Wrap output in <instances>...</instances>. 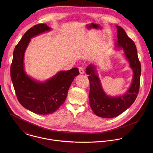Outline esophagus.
Masks as SVG:
<instances>
[{"label":"esophagus","instance_id":"esophagus-1","mask_svg":"<svg viewBox=\"0 0 153 153\" xmlns=\"http://www.w3.org/2000/svg\"><path fill=\"white\" fill-rule=\"evenodd\" d=\"M79 73H80L81 74H84L85 73L84 69L82 66L79 67Z\"/></svg>","mask_w":153,"mask_h":153}]
</instances>
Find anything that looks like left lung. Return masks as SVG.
<instances>
[{
  "label": "left lung",
  "instance_id": "obj_1",
  "mask_svg": "<svg viewBox=\"0 0 153 153\" xmlns=\"http://www.w3.org/2000/svg\"><path fill=\"white\" fill-rule=\"evenodd\" d=\"M116 27L118 38L116 45L124 51V55L134 73L130 87L122 96H108L102 87L95 69L96 67L90 64L86 69L90 84L89 101L91 108L95 115L105 118L117 117L128 109L135 101L140 85L141 68L135 44L121 26L117 25Z\"/></svg>",
  "mask_w": 153,
  "mask_h": 153
}]
</instances>
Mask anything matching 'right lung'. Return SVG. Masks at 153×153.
I'll use <instances>...</instances> for the list:
<instances>
[{"mask_svg":"<svg viewBox=\"0 0 153 153\" xmlns=\"http://www.w3.org/2000/svg\"><path fill=\"white\" fill-rule=\"evenodd\" d=\"M51 28L40 23L30 28L16 46L10 66V76L18 100L22 106L39 115L51 114L64 104L74 79L79 74L78 68L58 72L44 82L35 81L24 70V54L30 38Z\"/></svg>","mask_w":153,"mask_h":153,"instance_id":"1","label":"right lung"}]
</instances>
